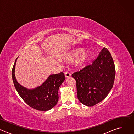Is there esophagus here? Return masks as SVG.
Wrapping results in <instances>:
<instances>
[{"mask_svg": "<svg viewBox=\"0 0 134 134\" xmlns=\"http://www.w3.org/2000/svg\"><path fill=\"white\" fill-rule=\"evenodd\" d=\"M65 76L66 78H68V77H69L71 76V74L69 73V72H66L65 73Z\"/></svg>", "mask_w": 134, "mask_h": 134, "instance_id": "esophagus-1", "label": "esophagus"}]
</instances>
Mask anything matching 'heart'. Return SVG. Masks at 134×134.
I'll use <instances>...</instances> for the list:
<instances>
[{
	"instance_id": "b5f03b06",
	"label": "heart",
	"mask_w": 134,
	"mask_h": 134,
	"mask_svg": "<svg viewBox=\"0 0 134 134\" xmlns=\"http://www.w3.org/2000/svg\"><path fill=\"white\" fill-rule=\"evenodd\" d=\"M82 52V50H79L66 55L65 57L68 60H72L75 59L76 58H77V57ZM90 56H91V54L88 52H85L80 54L79 57L78 56V57H77V59L76 60V62H75L76 65L79 66H83V65L85 64V63L86 62H87L89 60Z\"/></svg>"
}]
</instances>
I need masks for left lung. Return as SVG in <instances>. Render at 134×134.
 <instances>
[{"mask_svg":"<svg viewBox=\"0 0 134 134\" xmlns=\"http://www.w3.org/2000/svg\"><path fill=\"white\" fill-rule=\"evenodd\" d=\"M115 74L112 57L109 50L103 48L92 64L72 74L76 82L79 101L88 107L102 101L113 87Z\"/></svg>","mask_w":134,"mask_h":134,"instance_id":"left-lung-1","label":"left lung"}]
</instances>
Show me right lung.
Masks as SVG:
<instances>
[{"instance_id": "right-lung-1", "label": "right lung", "mask_w": 134, "mask_h": 134, "mask_svg": "<svg viewBox=\"0 0 134 134\" xmlns=\"http://www.w3.org/2000/svg\"><path fill=\"white\" fill-rule=\"evenodd\" d=\"M17 59L12 69V78L15 87L24 102L31 108L37 110L46 111L54 107L58 101V90L65 79L62 72L52 74L40 86L29 90L19 84L15 75V68Z\"/></svg>"}]
</instances>
